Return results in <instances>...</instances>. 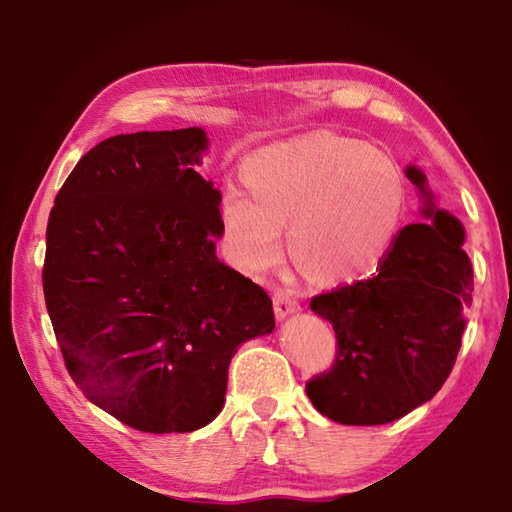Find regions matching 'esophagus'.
Masks as SVG:
<instances>
[{
    "mask_svg": "<svg viewBox=\"0 0 512 512\" xmlns=\"http://www.w3.org/2000/svg\"><path fill=\"white\" fill-rule=\"evenodd\" d=\"M273 304H275V315L277 319H286L288 315H293L299 310V302L297 297L290 293V290L277 288L273 293Z\"/></svg>",
    "mask_w": 512,
    "mask_h": 512,
    "instance_id": "obj_1",
    "label": "esophagus"
}]
</instances>
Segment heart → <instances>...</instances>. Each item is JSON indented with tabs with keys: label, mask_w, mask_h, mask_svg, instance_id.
Listing matches in <instances>:
<instances>
[{
	"label": "heart",
	"mask_w": 512,
	"mask_h": 512,
	"mask_svg": "<svg viewBox=\"0 0 512 512\" xmlns=\"http://www.w3.org/2000/svg\"><path fill=\"white\" fill-rule=\"evenodd\" d=\"M244 190L222 202L228 253L264 273L290 246L319 277L355 279L373 270L402 224L404 184L386 157L355 139L313 135L266 148L246 162Z\"/></svg>",
	"instance_id": "heart-1"
}]
</instances>
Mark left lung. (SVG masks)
I'll use <instances>...</instances> for the list:
<instances>
[{"label": "left lung", "mask_w": 512, "mask_h": 512, "mask_svg": "<svg viewBox=\"0 0 512 512\" xmlns=\"http://www.w3.org/2000/svg\"><path fill=\"white\" fill-rule=\"evenodd\" d=\"M406 177L424 197L426 222L408 224L362 282L310 299L335 328L337 359L306 384L319 413L346 426L395 422L426 404L455 366L473 302L464 226L437 208L417 166Z\"/></svg>", "instance_id": "8db88e82"}]
</instances>
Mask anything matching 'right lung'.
<instances>
[{"label":"right lung","instance_id":"1","mask_svg":"<svg viewBox=\"0 0 512 512\" xmlns=\"http://www.w3.org/2000/svg\"><path fill=\"white\" fill-rule=\"evenodd\" d=\"M202 128L115 135L55 197L44 297L79 390L144 433H190L224 406L237 346L273 302L215 255L222 193L197 173Z\"/></svg>","mask_w":512,"mask_h":512}]
</instances>
